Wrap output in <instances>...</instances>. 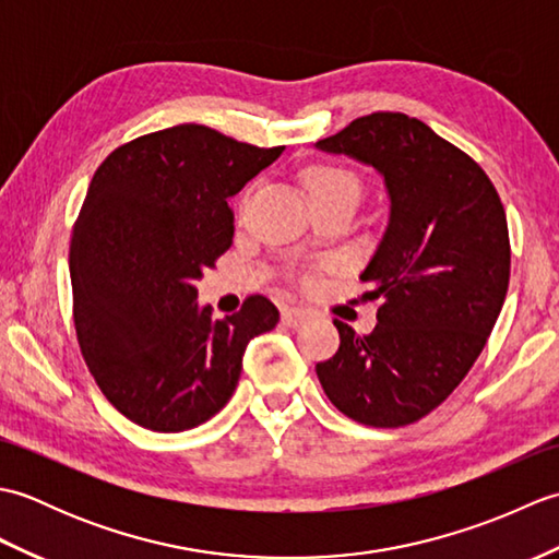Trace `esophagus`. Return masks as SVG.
<instances>
[{"mask_svg": "<svg viewBox=\"0 0 559 559\" xmlns=\"http://www.w3.org/2000/svg\"><path fill=\"white\" fill-rule=\"evenodd\" d=\"M310 319V312L302 310V307H290V310H283V324L290 329H298L300 324H305Z\"/></svg>", "mask_w": 559, "mask_h": 559, "instance_id": "esophagus-1", "label": "esophagus"}]
</instances>
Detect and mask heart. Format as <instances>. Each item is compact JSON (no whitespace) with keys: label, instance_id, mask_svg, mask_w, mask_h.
<instances>
[{"label":"heart","instance_id":"b5f03b06","mask_svg":"<svg viewBox=\"0 0 559 559\" xmlns=\"http://www.w3.org/2000/svg\"><path fill=\"white\" fill-rule=\"evenodd\" d=\"M305 185L310 189L312 201H322L336 194H350L358 199L360 182L350 170L334 168V165H314V168L307 170Z\"/></svg>","mask_w":559,"mask_h":559}]
</instances>
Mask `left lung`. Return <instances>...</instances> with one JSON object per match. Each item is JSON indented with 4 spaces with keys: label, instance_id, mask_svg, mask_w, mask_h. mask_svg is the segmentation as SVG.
<instances>
[{
    "label": "left lung",
    "instance_id": "1",
    "mask_svg": "<svg viewBox=\"0 0 559 559\" xmlns=\"http://www.w3.org/2000/svg\"><path fill=\"white\" fill-rule=\"evenodd\" d=\"M384 180L389 218L360 273L379 300L370 334L334 319L336 355L317 365L334 406L370 427H403L435 411L488 343L509 286L500 197L466 153L401 112L358 117L314 144Z\"/></svg>",
    "mask_w": 559,
    "mask_h": 559
}]
</instances>
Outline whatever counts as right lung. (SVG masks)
Returning a JSON list of instances; mask_svg holds the SVG:
<instances>
[{
    "mask_svg": "<svg viewBox=\"0 0 559 559\" xmlns=\"http://www.w3.org/2000/svg\"><path fill=\"white\" fill-rule=\"evenodd\" d=\"M281 153L180 124L115 148L93 175L69 247L74 326L105 399L146 430L213 418L247 343L278 324L264 295L213 319L197 281L233 245L228 199Z\"/></svg>",
    "mask_w": 559,
    "mask_h": 559,
    "instance_id": "obj_1",
    "label": "right lung"
}]
</instances>
